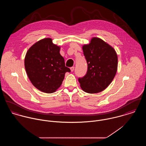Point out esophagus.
Returning a JSON list of instances; mask_svg holds the SVG:
<instances>
[{
  "label": "esophagus",
  "instance_id": "34e87169",
  "mask_svg": "<svg viewBox=\"0 0 146 146\" xmlns=\"http://www.w3.org/2000/svg\"><path fill=\"white\" fill-rule=\"evenodd\" d=\"M74 68H75V67H70L71 71V72H73V71H74Z\"/></svg>",
  "mask_w": 146,
  "mask_h": 146
}]
</instances>
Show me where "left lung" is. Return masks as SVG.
<instances>
[{"label":"left lung","mask_w":146,"mask_h":146,"mask_svg":"<svg viewBox=\"0 0 146 146\" xmlns=\"http://www.w3.org/2000/svg\"><path fill=\"white\" fill-rule=\"evenodd\" d=\"M88 70L78 81L84 92L97 93L104 90L113 80L117 69V56L115 49L98 38H93L83 46Z\"/></svg>","instance_id":"obj_1"}]
</instances>
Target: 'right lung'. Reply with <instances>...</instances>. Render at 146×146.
<instances>
[{
    "instance_id": "add662e5",
    "label": "right lung",
    "mask_w": 146,
    "mask_h": 146,
    "mask_svg": "<svg viewBox=\"0 0 146 146\" xmlns=\"http://www.w3.org/2000/svg\"><path fill=\"white\" fill-rule=\"evenodd\" d=\"M60 47L52 39L45 38L32 45L26 53L25 67L33 85L42 92L52 93L61 85L66 72L70 69L65 66L60 53Z\"/></svg>"
}]
</instances>
